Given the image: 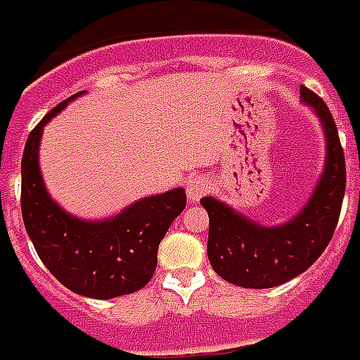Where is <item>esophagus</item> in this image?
Returning a JSON list of instances; mask_svg holds the SVG:
<instances>
[{"instance_id":"1","label":"esophagus","mask_w":360,"mask_h":360,"mask_svg":"<svg viewBox=\"0 0 360 360\" xmlns=\"http://www.w3.org/2000/svg\"><path fill=\"white\" fill-rule=\"evenodd\" d=\"M186 190H188V199L190 201H199L201 197H205L210 190V180L202 174H195L191 176L186 184Z\"/></svg>"}]
</instances>
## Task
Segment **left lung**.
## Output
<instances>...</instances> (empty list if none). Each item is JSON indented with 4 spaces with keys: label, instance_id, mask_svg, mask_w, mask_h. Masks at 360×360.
<instances>
[{
    "label": "left lung",
    "instance_id": "left-lung-1",
    "mask_svg": "<svg viewBox=\"0 0 360 360\" xmlns=\"http://www.w3.org/2000/svg\"><path fill=\"white\" fill-rule=\"evenodd\" d=\"M300 93L317 110L326 132L324 172L304 210L279 228H262L212 197L201 199L209 212L210 266L231 285L271 288L298 277L324 252L338 226L345 193L344 148L324 100L307 87Z\"/></svg>",
    "mask_w": 360,
    "mask_h": 360
}]
</instances>
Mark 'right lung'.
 <instances>
[{
	"label": "right lung",
	"mask_w": 360,
	"mask_h": 360,
	"mask_svg": "<svg viewBox=\"0 0 360 360\" xmlns=\"http://www.w3.org/2000/svg\"><path fill=\"white\" fill-rule=\"evenodd\" d=\"M81 93L53 108L30 132L20 167V207L24 228L49 271L72 292L108 300L136 292L150 283L159 243L186 207V191L178 188L146 197L104 221L66 214L43 186L37 150L43 125Z\"/></svg>",
	"instance_id": "obj_1"
}]
</instances>
